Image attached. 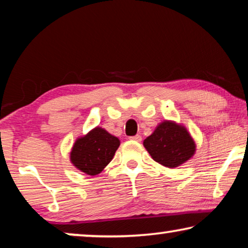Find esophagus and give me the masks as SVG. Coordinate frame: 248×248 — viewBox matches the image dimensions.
<instances>
[{
    "label": "esophagus",
    "instance_id": "34e87169",
    "mask_svg": "<svg viewBox=\"0 0 248 248\" xmlns=\"http://www.w3.org/2000/svg\"><path fill=\"white\" fill-rule=\"evenodd\" d=\"M130 140H133V141L140 142V141L142 140V138H141V135H139V134H137V135H134V137H131V138H130Z\"/></svg>",
    "mask_w": 248,
    "mask_h": 248
}]
</instances>
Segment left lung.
Wrapping results in <instances>:
<instances>
[{
	"label": "left lung",
	"mask_w": 248,
	"mask_h": 248,
	"mask_svg": "<svg viewBox=\"0 0 248 248\" xmlns=\"http://www.w3.org/2000/svg\"><path fill=\"white\" fill-rule=\"evenodd\" d=\"M143 145L155 161L168 168L184 164L195 152V143L187 130L169 121L159 124Z\"/></svg>",
	"instance_id": "1"
}]
</instances>
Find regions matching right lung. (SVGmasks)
<instances>
[{
	"instance_id": "obj_1",
	"label": "right lung",
	"mask_w": 248,
	"mask_h": 248,
	"mask_svg": "<svg viewBox=\"0 0 248 248\" xmlns=\"http://www.w3.org/2000/svg\"><path fill=\"white\" fill-rule=\"evenodd\" d=\"M120 140L101 127L79 138L71 151V162L87 175H98L114 158Z\"/></svg>"
}]
</instances>
